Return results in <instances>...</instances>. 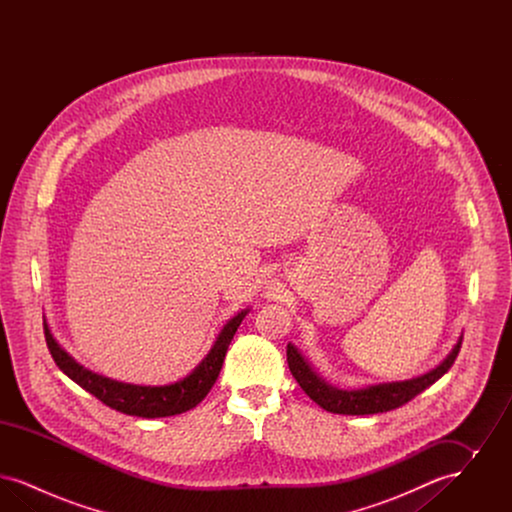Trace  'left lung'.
Here are the masks:
<instances>
[{
  "label": "left lung",
  "instance_id": "obj_1",
  "mask_svg": "<svg viewBox=\"0 0 512 512\" xmlns=\"http://www.w3.org/2000/svg\"><path fill=\"white\" fill-rule=\"evenodd\" d=\"M461 341L463 338H459L453 351L436 368H432L422 376L403 380V382L374 384L361 390H338L326 384L292 343H288L286 353H288V366L293 378L297 380L301 390L305 391L324 411L334 414H376L386 413L409 403L420 391L438 382L439 378L455 363L461 351Z\"/></svg>",
  "mask_w": 512,
  "mask_h": 512
}]
</instances>
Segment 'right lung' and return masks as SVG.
Segmentation results:
<instances>
[{"mask_svg": "<svg viewBox=\"0 0 512 512\" xmlns=\"http://www.w3.org/2000/svg\"><path fill=\"white\" fill-rule=\"evenodd\" d=\"M247 313L249 311L245 309L236 317L230 318L220 330L217 340L213 343L211 351L205 355V359L195 366L186 378L167 386H136V384H126V382H117V380L99 376L96 372L74 361L73 357L51 336L48 324L44 326V332H46L49 353L55 365L59 366L80 388L90 391L101 403H105L107 407L119 413L142 416V418H161V416L186 413L205 399V395L211 391L213 384L219 378L228 345Z\"/></svg>", "mask_w": 512, "mask_h": 512, "instance_id": "add662e5", "label": "right lung"}]
</instances>
